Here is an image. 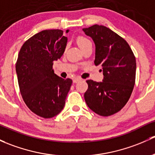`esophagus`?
I'll use <instances>...</instances> for the list:
<instances>
[{"instance_id":"34e87169","label":"esophagus","mask_w":155,"mask_h":155,"mask_svg":"<svg viewBox=\"0 0 155 155\" xmlns=\"http://www.w3.org/2000/svg\"><path fill=\"white\" fill-rule=\"evenodd\" d=\"M80 80H81L80 78H78V77L73 78V83H76V82H79V81H80Z\"/></svg>"}]
</instances>
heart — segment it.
Returning <instances> with one entry per match:
<instances>
[{
    "label": "heart",
    "instance_id": "obj_1",
    "mask_svg": "<svg viewBox=\"0 0 155 155\" xmlns=\"http://www.w3.org/2000/svg\"><path fill=\"white\" fill-rule=\"evenodd\" d=\"M77 43L78 45H79V48L82 49L84 47H85L86 45H89V44H91V41L88 38H86V37L80 35V36H79L77 38Z\"/></svg>",
    "mask_w": 155,
    "mask_h": 155
}]
</instances>
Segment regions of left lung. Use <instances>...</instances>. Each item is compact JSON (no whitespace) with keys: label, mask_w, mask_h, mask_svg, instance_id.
Segmentation results:
<instances>
[{"label":"left lung","mask_w":155,"mask_h":155,"mask_svg":"<svg viewBox=\"0 0 155 155\" xmlns=\"http://www.w3.org/2000/svg\"><path fill=\"white\" fill-rule=\"evenodd\" d=\"M83 31L96 45L94 64L102 68L101 82L86 81L88 88L84 99L94 112L108 117L120 111L132 93L136 78V59L124 38L102 25H93Z\"/></svg>","instance_id":"1"}]
</instances>
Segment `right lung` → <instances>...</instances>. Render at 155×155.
I'll return each instance as SVG.
<instances>
[{"label":"right lung","mask_w":155,"mask_h":155,"mask_svg":"<svg viewBox=\"0 0 155 155\" xmlns=\"http://www.w3.org/2000/svg\"><path fill=\"white\" fill-rule=\"evenodd\" d=\"M67 41L62 30H43L26 41L19 51L15 70L23 100L43 118L61 111L72 84V79H62L53 70V61L62 56Z\"/></svg>","instance_id":"add662e5"}]
</instances>
